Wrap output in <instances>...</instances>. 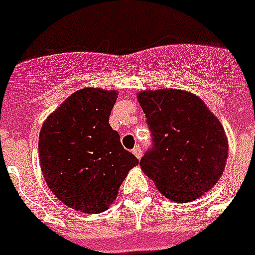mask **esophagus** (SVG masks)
Wrapping results in <instances>:
<instances>
[{"label": "esophagus", "mask_w": 255, "mask_h": 255, "mask_svg": "<svg viewBox=\"0 0 255 255\" xmlns=\"http://www.w3.org/2000/svg\"><path fill=\"white\" fill-rule=\"evenodd\" d=\"M132 152H133V155H135L137 159L139 160L141 159V156H143V149H141V147H139V145H137V147L132 149Z\"/></svg>", "instance_id": "1"}]
</instances>
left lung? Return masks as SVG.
I'll return each mask as SVG.
<instances>
[{
    "label": "left lung",
    "mask_w": 255,
    "mask_h": 255,
    "mask_svg": "<svg viewBox=\"0 0 255 255\" xmlns=\"http://www.w3.org/2000/svg\"><path fill=\"white\" fill-rule=\"evenodd\" d=\"M152 147L140 167L172 201L189 202L212 189L228 159L221 123L198 96L181 90L137 94Z\"/></svg>",
    "instance_id": "obj_1"
}]
</instances>
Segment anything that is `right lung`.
Here are the masks:
<instances>
[{
    "instance_id": "add662e5",
    "label": "right lung",
    "mask_w": 255,
    "mask_h": 255,
    "mask_svg": "<svg viewBox=\"0 0 255 255\" xmlns=\"http://www.w3.org/2000/svg\"><path fill=\"white\" fill-rule=\"evenodd\" d=\"M116 99V91L79 90L41 128L43 177L57 198L82 213L107 210L128 170L139 164L108 123Z\"/></svg>"
}]
</instances>
